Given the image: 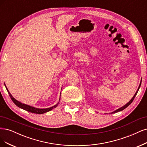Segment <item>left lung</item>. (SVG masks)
I'll return each mask as SVG.
<instances>
[{"label":"left lung","mask_w":147,"mask_h":147,"mask_svg":"<svg viewBox=\"0 0 147 147\" xmlns=\"http://www.w3.org/2000/svg\"><path fill=\"white\" fill-rule=\"evenodd\" d=\"M141 83H142V80H141V81H140V84H139V88H138V90H137V91H136V92L135 93V94L134 95V96H133V97L131 99V100L129 101V102H128V103H126V105H125L124 106H122V107L121 108H119V109H116L115 111H113V112H112V113H111V114H114V113H117V112H119V111H122V110H123V109H125L126 108H127L128 106L133 102V101L134 100V98H135V97L136 96V95H137V94H138V91H139V88H140V85H141Z\"/></svg>","instance_id":"1"}]
</instances>
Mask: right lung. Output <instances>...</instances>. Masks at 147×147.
Wrapping results in <instances>:
<instances>
[{
	"mask_svg": "<svg viewBox=\"0 0 147 147\" xmlns=\"http://www.w3.org/2000/svg\"><path fill=\"white\" fill-rule=\"evenodd\" d=\"M5 88L8 91V94L9 95L10 98H11V99L12 100V101L13 102V103L16 105L17 106H18L19 108H21V109H23L25 111H28V112L30 113H34V114H44V113H45L47 112H49V111L52 110L53 108H56L57 106H58L59 101L58 102V103L57 104H56L55 105H54L53 106H52V107L50 108H43V109H40V108H34L33 107V106H30V105H26V104H24V103H22L21 102H19V101H18L17 100L15 99L12 95L10 94V92H9V90H8L7 86L5 84ZM60 95H61V93H60ZM61 96V95H60ZM59 100H60V98H59Z\"/></svg>",
	"mask_w": 147,
	"mask_h": 147,
	"instance_id": "1",
	"label": "right lung"
}]
</instances>
